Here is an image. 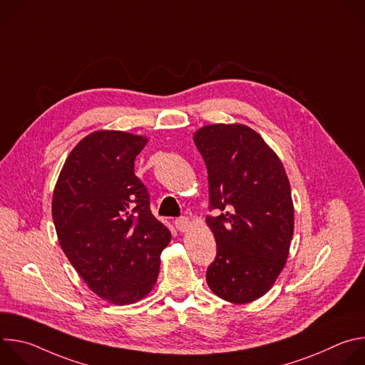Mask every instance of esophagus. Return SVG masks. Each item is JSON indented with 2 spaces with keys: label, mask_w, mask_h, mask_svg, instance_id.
<instances>
[{
  "label": "esophagus",
  "mask_w": 365,
  "mask_h": 365,
  "mask_svg": "<svg viewBox=\"0 0 365 365\" xmlns=\"http://www.w3.org/2000/svg\"><path fill=\"white\" fill-rule=\"evenodd\" d=\"M175 225H176V228H178L180 232H183V231H186V230L189 228L190 222H189V220H187V218L180 217V218L175 220Z\"/></svg>",
  "instance_id": "esophagus-1"
}]
</instances>
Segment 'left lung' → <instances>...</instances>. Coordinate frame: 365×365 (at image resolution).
<instances>
[{
	"instance_id": "obj_1",
	"label": "left lung",
	"mask_w": 365,
	"mask_h": 365,
	"mask_svg": "<svg viewBox=\"0 0 365 365\" xmlns=\"http://www.w3.org/2000/svg\"><path fill=\"white\" fill-rule=\"evenodd\" d=\"M210 185L206 217L217 257L206 283L224 300L250 303L283 270L294 228L292 190L277 154L242 124L205 125L193 134Z\"/></svg>"
}]
</instances>
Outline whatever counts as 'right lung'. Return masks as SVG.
I'll list each match as a JSON object with an SVG mask.
<instances>
[{"label":"right lung","instance_id":"right-lung-1","mask_svg":"<svg viewBox=\"0 0 365 365\" xmlns=\"http://www.w3.org/2000/svg\"><path fill=\"white\" fill-rule=\"evenodd\" d=\"M147 138L95 131L71 151L59 175L51 215L59 244L89 289L114 304L150 293L170 231L150 211L134 175Z\"/></svg>","mask_w":365,"mask_h":365}]
</instances>
